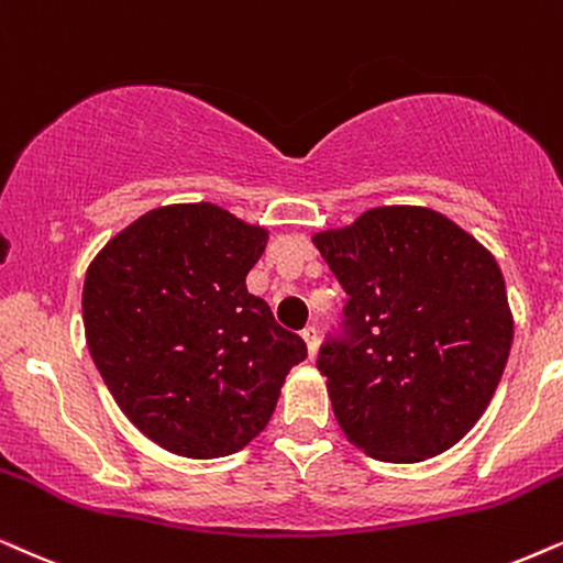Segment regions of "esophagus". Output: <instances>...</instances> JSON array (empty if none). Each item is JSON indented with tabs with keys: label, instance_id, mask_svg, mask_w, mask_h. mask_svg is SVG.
<instances>
[{
	"label": "esophagus",
	"instance_id": "34e87169",
	"mask_svg": "<svg viewBox=\"0 0 563 563\" xmlns=\"http://www.w3.org/2000/svg\"><path fill=\"white\" fill-rule=\"evenodd\" d=\"M303 342H306V350H309V360L317 357L319 352V332L313 327L303 329Z\"/></svg>",
	"mask_w": 563,
	"mask_h": 563
}]
</instances>
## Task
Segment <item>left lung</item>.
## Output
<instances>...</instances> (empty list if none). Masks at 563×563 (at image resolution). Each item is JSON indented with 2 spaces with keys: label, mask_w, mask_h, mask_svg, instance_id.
<instances>
[{
  "label": "left lung",
  "mask_w": 563,
  "mask_h": 563,
  "mask_svg": "<svg viewBox=\"0 0 563 563\" xmlns=\"http://www.w3.org/2000/svg\"><path fill=\"white\" fill-rule=\"evenodd\" d=\"M311 242L350 296L317 360L344 438L388 463L445 453L489 407L512 347L497 260L419 206L371 208Z\"/></svg>",
  "instance_id": "1"
}]
</instances>
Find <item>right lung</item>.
I'll list each match as a JSON object with an SVG mask.
<instances>
[{"mask_svg":"<svg viewBox=\"0 0 563 563\" xmlns=\"http://www.w3.org/2000/svg\"><path fill=\"white\" fill-rule=\"evenodd\" d=\"M267 246L213 203L154 208L89 262L87 347L123 415L164 451L223 459L257 438L306 344L246 273Z\"/></svg>","mask_w":563,"mask_h":563,"instance_id":"right-lung-1","label":"right lung"}]
</instances>
